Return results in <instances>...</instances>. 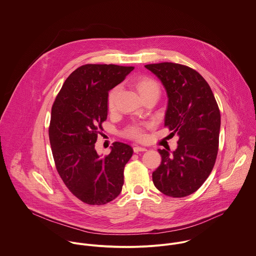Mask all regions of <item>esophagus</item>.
<instances>
[{"mask_svg": "<svg viewBox=\"0 0 256 256\" xmlns=\"http://www.w3.org/2000/svg\"><path fill=\"white\" fill-rule=\"evenodd\" d=\"M133 150H134V152H135V153H139V152H145V151H147V149H146V148H144V147H139V146H135V147L133 148Z\"/></svg>", "mask_w": 256, "mask_h": 256, "instance_id": "34e87169", "label": "esophagus"}]
</instances>
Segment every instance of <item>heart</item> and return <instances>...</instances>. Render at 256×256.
<instances>
[{
	"instance_id": "heart-1",
	"label": "heart",
	"mask_w": 256,
	"mask_h": 256,
	"mask_svg": "<svg viewBox=\"0 0 256 256\" xmlns=\"http://www.w3.org/2000/svg\"><path fill=\"white\" fill-rule=\"evenodd\" d=\"M133 86H135L136 90L140 94L141 97L151 93V92H160L159 84L150 76H139L133 80ZM119 93V87H113L108 95H107V106L109 110H113L115 107L116 99ZM127 136L133 139H142L143 131L139 126H134L130 128L127 132Z\"/></svg>"
}]
</instances>
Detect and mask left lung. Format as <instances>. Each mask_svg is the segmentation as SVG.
Returning a JSON list of instances; mask_svg holds the SVG:
<instances>
[{"label": "left lung", "instance_id": "8db88e82", "mask_svg": "<svg viewBox=\"0 0 256 256\" xmlns=\"http://www.w3.org/2000/svg\"><path fill=\"white\" fill-rule=\"evenodd\" d=\"M165 87V126L178 136V148L161 150V165L153 172L155 186L172 198L194 192L212 170L218 150L220 112L214 93L194 70L172 62L145 66Z\"/></svg>", "mask_w": 256, "mask_h": 256}]
</instances>
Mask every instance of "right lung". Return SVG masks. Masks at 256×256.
<instances>
[{
  "label": "right lung",
  "mask_w": 256,
  "mask_h": 256,
  "mask_svg": "<svg viewBox=\"0 0 256 256\" xmlns=\"http://www.w3.org/2000/svg\"><path fill=\"white\" fill-rule=\"evenodd\" d=\"M133 70L82 66L66 78L54 102L48 136L56 170L68 190L88 204H105L122 190L124 167L133 149L115 142L110 154L101 157L95 142L107 118L108 91Z\"/></svg>",
  "instance_id": "obj_1"
}]
</instances>
